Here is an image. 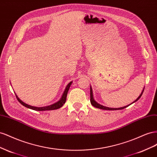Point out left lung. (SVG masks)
<instances>
[{
  "label": "left lung",
  "instance_id": "left-lung-1",
  "mask_svg": "<svg viewBox=\"0 0 157 157\" xmlns=\"http://www.w3.org/2000/svg\"><path fill=\"white\" fill-rule=\"evenodd\" d=\"M143 91H144V89H143ZM143 91H142V93H141V95L138 97V98H137V99L134 101V102H133L132 103H133V102H136L137 101H138L139 99H140V98L141 97V95H142V94H143ZM90 101H91V105L93 106H95V108H97V109H102V110H122V109H125V108H126V107H128V106H129V105H128V106H124V107H121V108H118V109H113V108H109V107H106V106H102V105H100V104H98V103H97V102L94 100V98H93V91H92V89H91V87H90Z\"/></svg>",
  "mask_w": 157,
  "mask_h": 157
}]
</instances>
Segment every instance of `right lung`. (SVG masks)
I'll return each mask as SVG.
<instances>
[{
    "instance_id": "add662e5",
    "label": "right lung",
    "mask_w": 157,
    "mask_h": 157,
    "mask_svg": "<svg viewBox=\"0 0 157 157\" xmlns=\"http://www.w3.org/2000/svg\"><path fill=\"white\" fill-rule=\"evenodd\" d=\"M71 83H72V82H70L68 86H66V89H65V91L63 93V95H62V97L60 99L56 102V103H54L53 105H49V106H43V107H36V106H30L29 105H27L25 103H24V102L23 101H21L20 98L17 97V96L16 95V97L17 98V101H18L20 103L27 107V108L28 109H32V110H37V111H43V110H55V109H60V107H62V106L64 105V104L66 102V97H67V94H68V90L70 89V87L71 86Z\"/></svg>"
}]
</instances>
